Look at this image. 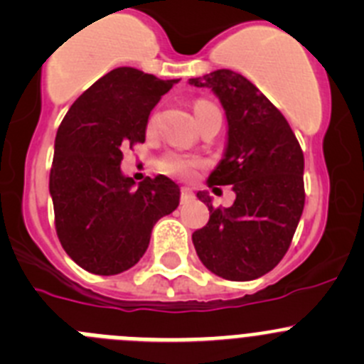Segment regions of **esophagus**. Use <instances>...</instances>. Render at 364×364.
<instances>
[{
  "mask_svg": "<svg viewBox=\"0 0 364 364\" xmlns=\"http://www.w3.org/2000/svg\"><path fill=\"white\" fill-rule=\"evenodd\" d=\"M190 199H193V192L190 188H186V186H183V188H181V203L185 205V203H188Z\"/></svg>",
  "mask_w": 364,
  "mask_h": 364,
  "instance_id": "obj_1",
  "label": "esophagus"
}]
</instances>
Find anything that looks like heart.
<instances>
[{
	"mask_svg": "<svg viewBox=\"0 0 364 364\" xmlns=\"http://www.w3.org/2000/svg\"><path fill=\"white\" fill-rule=\"evenodd\" d=\"M208 107H212V104H210V102H206V100L196 102V104H193V114H196V118H198L203 111L208 109ZM154 124H156V117L152 114L147 122L149 131H152V129H154ZM201 163H203L201 159L196 158V156H186V154H178V152H171V154H166L165 158L161 159L159 166H161V171L166 172V174L176 176V178H181V179H188L196 174V171H198L199 166H201Z\"/></svg>",
	"mask_w": 364,
	"mask_h": 364,
	"instance_id": "obj_1",
	"label": "heart"
}]
</instances>
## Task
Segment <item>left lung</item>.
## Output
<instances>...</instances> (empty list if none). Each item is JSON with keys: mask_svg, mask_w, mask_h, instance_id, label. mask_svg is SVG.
Listing matches in <instances>:
<instances>
[{"mask_svg": "<svg viewBox=\"0 0 364 364\" xmlns=\"http://www.w3.org/2000/svg\"><path fill=\"white\" fill-rule=\"evenodd\" d=\"M210 87L228 120V144L208 186L232 185L235 203L213 208L192 240L206 269L246 282L269 273L287 253L305 205L304 152L284 114L246 77L217 70L188 80Z\"/></svg>", "mask_w": 364, "mask_h": 364, "instance_id": "1", "label": "left lung"}]
</instances>
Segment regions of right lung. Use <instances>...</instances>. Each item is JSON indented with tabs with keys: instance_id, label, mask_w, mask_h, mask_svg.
I'll list each match as a JSON object with an SVG mask.
<instances>
[{
	"instance_id": "1",
	"label": "right lung",
	"mask_w": 364,
	"mask_h": 364,
	"mask_svg": "<svg viewBox=\"0 0 364 364\" xmlns=\"http://www.w3.org/2000/svg\"><path fill=\"white\" fill-rule=\"evenodd\" d=\"M178 79L117 68L87 87L60 122L50 171L55 230L73 262L93 274H118L144 257L154 224L179 205L166 176L132 188L122 174L124 147L145 141L149 114Z\"/></svg>"
}]
</instances>
